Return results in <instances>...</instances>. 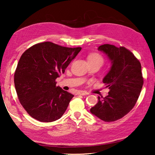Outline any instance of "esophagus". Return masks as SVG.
Listing matches in <instances>:
<instances>
[{
	"label": "esophagus",
	"mask_w": 155,
	"mask_h": 155,
	"mask_svg": "<svg viewBox=\"0 0 155 155\" xmlns=\"http://www.w3.org/2000/svg\"><path fill=\"white\" fill-rule=\"evenodd\" d=\"M77 94H78V95H82V96H83V95H86V94H87V93H86V92L81 91V92H78V93H77Z\"/></svg>",
	"instance_id": "1"
}]
</instances>
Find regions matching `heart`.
Segmentation results:
<instances>
[{
	"instance_id": "b5f03b06",
	"label": "heart",
	"mask_w": 155,
	"mask_h": 155,
	"mask_svg": "<svg viewBox=\"0 0 155 155\" xmlns=\"http://www.w3.org/2000/svg\"><path fill=\"white\" fill-rule=\"evenodd\" d=\"M88 61H98L102 62V64L103 62V57L98 53H93L89 54L88 57Z\"/></svg>"
}]
</instances>
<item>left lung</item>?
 <instances>
[{"mask_svg":"<svg viewBox=\"0 0 155 155\" xmlns=\"http://www.w3.org/2000/svg\"><path fill=\"white\" fill-rule=\"evenodd\" d=\"M98 49L112 62L110 70L103 81L110 91L107 97H98V103L90 111L102 120L113 122L129 113L139 98L144 83L141 64L124 47L105 44Z\"/></svg>","mask_w":155,"mask_h":155,"instance_id":"left-lung-1","label":"left lung"}]
</instances>
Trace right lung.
<instances>
[{"label":"right lung","instance_id":"1","mask_svg":"<svg viewBox=\"0 0 155 155\" xmlns=\"http://www.w3.org/2000/svg\"><path fill=\"white\" fill-rule=\"evenodd\" d=\"M81 48L44 42L23 52L14 82L20 103L31 117L49 123L63 115L74 95L56 86V79L64 73Z\"/></svg>","mask_w":155,"mask_h":155}]
</instances>
